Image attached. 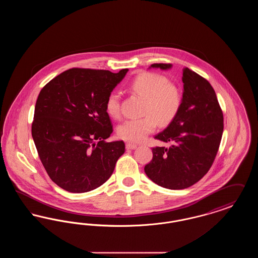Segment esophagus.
<instances>
[{
	"instance_id": "34e87169",
	"label": "esophagus",
	"mask_w": 258,
	"mask_h": 258,
	"mask_svg": "<svg viewBox=\"0 0 258 258\" xmlns=\"http://www.w3.org/2000/svg\"><path fill=\"white\" fill-rule=\"evenodd\" d=\"M125 148H126L127 150H135V149L137 148V145H136V144H133V143H126Z\"/></svg>"
}]
</instances>
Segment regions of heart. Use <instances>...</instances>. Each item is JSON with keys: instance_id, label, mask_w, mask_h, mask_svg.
<instances>
[{"instance_id": "obj_1", "label": "heart", "mask_w": 258, "mask_h": 258, "mask_svg": "<svg viewBox=\"0 0 258 258\" xmlns=\"http://www.w3.org/2000/svg\"><path fill=\"white\" fill-rule=\"evenodd\" d=\"M130 90L144 98L142 113L146 116L126 120L119 125L118 135L125 141L135 143L143 141L155 131L158 122L165 125L179 112L182 102L180 90L162 75L152 73L139 74L130 84ZM105 108L112 118L120 117V98L117 94H111L108 97Z\"/></svg>"}]
</instances>
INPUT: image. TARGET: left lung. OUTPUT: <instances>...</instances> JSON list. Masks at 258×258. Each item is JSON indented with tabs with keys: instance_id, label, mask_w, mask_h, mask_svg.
I'll return each mask as SVG.
<instances>
[{
	"instance_id": "8db88e82",
	"label": "left lung",
	"mask_w": 258,
	"mask_h": 258,
	"mask_svg": "<svg viewBox=\"0 0 258 258\" xmlns=\"http://www.w3.org/2000/svg\"><path fill=\"white\" fill-rule=\"evenodd\" d=\"M167 71L170 63H154L149 69ZM181 106L176 117L155 138L172 142L170 147L153 149L145 166L148 177L169 189H184L209 171L221 144L223 115L216 93L206 79L188 68L183 70Z\"/></svg>"
}]
</instances>
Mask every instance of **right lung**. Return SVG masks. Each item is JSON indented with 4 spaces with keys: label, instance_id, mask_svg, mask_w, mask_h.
Returning a JSON list of instances; mask_svg holds the SVG:
<instances>
[{
    "label": "right lung",
    "instance_id": "1",
    "mask_svg": "<svg viewBox=\"0 0 258 258\" xmlns=\"http://www.w3.org/2000/svg\"><path fill=\"white\" fill-rule=\"evenodd\" d=\"M127 72L72 69L40 91L32 136L47 174L62 189L81 194L100 186L124 153L122 140L104 141L113 132L105 104Z\"/></svg>",
    "mask_w": 258,
    "mask_h": 258
}]
</instances>
